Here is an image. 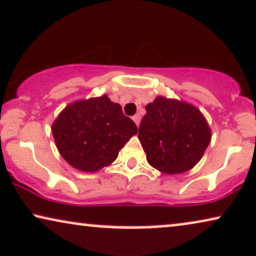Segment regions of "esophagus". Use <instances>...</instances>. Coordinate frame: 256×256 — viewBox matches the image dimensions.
<instances>
[{"label":"esophagus","instance_id":"esophagus-1","mask_svg":"<svg viewBox=\"0 0 256 256\" xmlns=\"http://www.w3.org/2000/svg\"><path fill=\"white\" fill-rule=\"evenodd\" d=\"M132 119H134V122H136L137 126L140 125V114H134V116H132Z\"/></svg>","mask_w":256,"mask_h":256}]
</instances>
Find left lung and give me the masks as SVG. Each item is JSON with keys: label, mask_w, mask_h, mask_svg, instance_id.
<instances>
[{"label": "left lung", "mask_w": 256, "mask_h": 256, "mask_svg": "<svg viewBox=\"0 0 256 256\" xmlns=\"http://www.w3.org/2000/svg\"><path fill=\"white\" fill-rule=\"evenodd\" d=\"M146 110L138 138L149 164L166 174L194 167L211 140V130L200 110L163 96L148 104Z\"/></svg>", "instance_id": "8db88e82"}]
</instances>
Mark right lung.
I'll use <instances>...</instances> for the list:
<instances>
[{
	"instance_id": "right-lung-1",
	"label": "right lung",
	"mask_w": 256,
	"mask_h": 256,
	"mask_svg": "<svg viewBox=\"0 0 256 256\" xmlns=\"http://www.w3.org/2000/svg\"><path fill=\"white\" fill-rule=\"evenodd\" d=\"M137 131L134 120L107 95L70 104L52 125L58 152L82 172L110 164Z\"/></svg>"
}]
</instances>
